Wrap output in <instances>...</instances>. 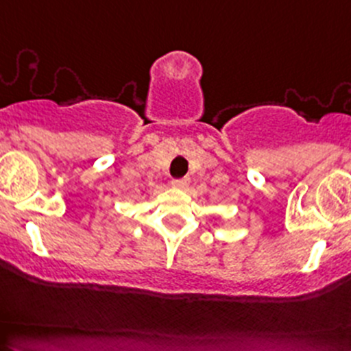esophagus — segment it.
Segmentation results:
<instances>
[{"mask_svg":"<svg viewBox=\"0 0 351 351\" xmlns=\"http://www.w3.org/2000/svg\"><path fill=\"white\" fill-rule=\"evenodd\" d=\"M173 188H178V190H186L188 184H190V180L182 178V180H173Z\"/></svg>","mask_w":351,"mask_h":351,"instance_id":"34e87169","label":"esophagus"}]
</instances>
